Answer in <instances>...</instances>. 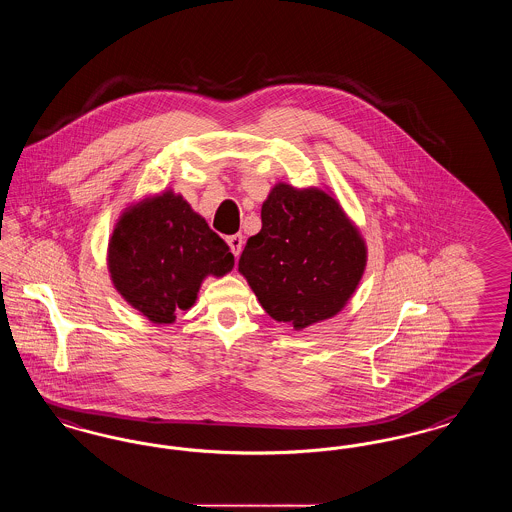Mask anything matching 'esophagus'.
Listing matches in <instances>:
<instances>
[{
  "instance_id": "esophagus-1",
  "label": "esophagus",
  "mask_w": 512,
  "mask_h": 512,
  "mask_svg": "<svg viewBox=\"0 0 512 512\" xmlns=\"http://www.w3.org/2000/svg\"><path fill=\"white\" fill-rule=\"evenodd\" d=\"M226 242H228V247H230L232 255H234V257H240L242 247H244V236H242V234H234V236H228Z\"/></svg>"
}]
</instances>
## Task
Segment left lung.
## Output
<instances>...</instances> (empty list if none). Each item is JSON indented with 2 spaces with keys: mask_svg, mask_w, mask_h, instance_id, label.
<instances>
[{
  "mask_svg": "<svg viewBox=\"0 0 512 512\" xmlns=\"http://www.w3.org/2000/svg\"><path fill=\"white\" fill-rule=\"evenodd\" d=\"M238 270L276 322L303 329L347 305L366 268V244L343 207L320 188L280 183L261 209Z\"/></svg>",
  "mask_w": 512,
  "mask_h": 512,
  "instance_id": "8db88e82",
  "label": "left lung"
}]
</instances>
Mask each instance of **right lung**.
Segmentation results:
<instances>
[{"label":"right lung","instance_id":"right-lung-1","mask_svg":"<svg viewBox=\"0 0 512 512\" xmlns=\"http://www.w3.org/2000/svg\"><path fill=\"white\" fill-rule=\"evenodd\" d=\"M232 266L225 240L171 190L129 207L108 244L114 287L154 324L175 322L205 276H225Z\"/></svg>","mask_w":512,"mask_h":512}]
</instances>
